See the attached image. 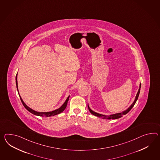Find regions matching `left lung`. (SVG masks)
I'll return each instance as SVG.
<instances>
[{
    "instance_id": "left-lung-1",
    "label": "left lung",
    "mask_w": 160,
    "mask_h": 160,
    "mask_svg": "<svg viewBox=\"0 0 160 160\" xmlns=\"http://www.w3.org/2000/svg\"><path fill=\"white\" fill-rule=\"evenodd\" d=\"M140 87H141V84H140V86H139V90L138 91V93H137V95H136V97L135 99V101L133 102L132 104L130 106V107L128 109H127L126 110H125L124 112H122V113H116V114H111V115H109V116H106V115H103V114H99V113H96L94 111H92L91 109H90L89 106L88 105V108L89 109V111L90 112V113H91L92 114H93L95 116H97L98 117H101L102 118H105V119H117V118H119L120 117H122L123 115L126 114L127 113H128L131 110V109L133 107L134 105L135 104L136 102L137 101L138 97H139V95L140 93Z\"/></svg>"
}]
</instances>
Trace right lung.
Here are the masks:
<instances>
[{
    "label": "right lung",
    "instance_id": "1",
    "mask_svg": "<svg viewBox=\"0 0 160 160\" xmlns=\"http://www.w3.org/2000/svg\"><path fill=\"white\" fill-rule=\"evenodd\" d=\"M16 82L17 88V91H18V83H17V74L16 75ZM18 94H19V92H18ZM19 96H20V99H21V101L22 102L23 105L24 106V107L26 108V109H27V110H28L29 112H31V113H32V114H35L36 116H42V117H44H44L54 116H55V115H57V114H58L59 113H62L63 111L66 108V106H67V104H68V102L69 101V97H70V96H69L67 98V99H66V101L65 102V103H64L63 104L61 108H59V109H56V110H53V111H52V112H36L35 110H33V109H31L30 108H29V107L24 103L23 100L22 99V98L20 97V95H19Z\"/></svg>",
    "mask_w": 160,
    "mask_h": 160
}]
</instances>
